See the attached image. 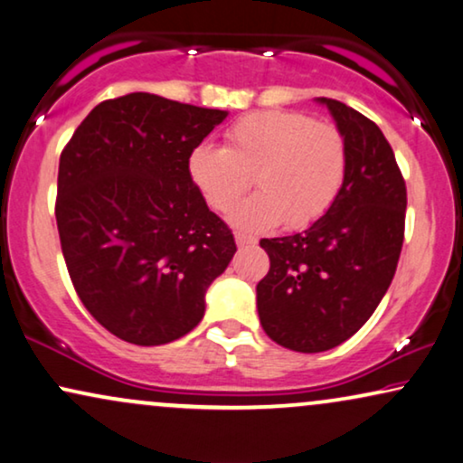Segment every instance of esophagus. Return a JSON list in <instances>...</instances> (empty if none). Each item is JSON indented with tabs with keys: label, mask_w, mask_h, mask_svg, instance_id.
I'll return each mask as SVG.
<instances>
[{
	"label": "esophagus",
	"mask_w": 463,
	"mask_h": 463,
	"mask_svg": "<svg viewBox=\"0 0 463 463\" xmlns=\"http://www.w3.org/2000/svg\"><path fill=\"white\" fill-rule=\"evenodd\" d=\"M235 241H237L239 248H248V245L256 243V239L251 235H245V232H235Z\"/></svg>",
	"instance_id": "34e87169"
}]
</instances>
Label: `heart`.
<instances>
[{
  "mask_svg": "<svg viewBox=\"0 0 463 463\" xmlns=\"http://www.w3.org/2000/svg\"><path fill=\"white\" fill-rule=\"evenodd\" d=\"M347 174V144L328 122L300 112H258L232 122L226 146L203 144L190 154V175L203 199L226 213L248 193H260L232 213L250 231L281 222L292 231L311 226L332 207Z\"/></svg>",
  "mask_w": 463,
  "mask_h": 463,
  "instance_id": "1",
  "label": "heart"
}]
</instances>
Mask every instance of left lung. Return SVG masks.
I'll list each match as a JSON object with an SVG mask.
<instances>
[{"instance_id":"obj_1","label":"left lung","mask_w":463,"mask_h":463,"mask_svg":"<svg viewBox=\"0 0 463 463\" xmlns=\"http://www.w3.org/2000/svg\"><path fill=\"white\" fill-rule=\"evenodd\" d=\"M347 144V174L322 218L289 237L262 239L269 273L258 316L277 345L303 354L336 347L368 322L396 273L406 184L390 141L364 114L319 97Z\"/></svg>"}]
</instances>
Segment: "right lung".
Instances as JSON below:
<instances>
[{
	"label": "right lung",
	"instance_id": "obj_1",
	"mask_svg": "<svg viewBox=\"0 0 463 463\" xmlns=\"http://www.w3.org/2000/svg\"><path fill=\"white\" fill-rule=\"evenodd\" d=\"M224 118L131 92L99 103L61 152L54 215L67 273L122 341L152 347L188 335L235 256L232 231L190 175V154Z\"/></svg>",
	"mask_w": 463,
	"mask_h": 463
}]
</instances>
